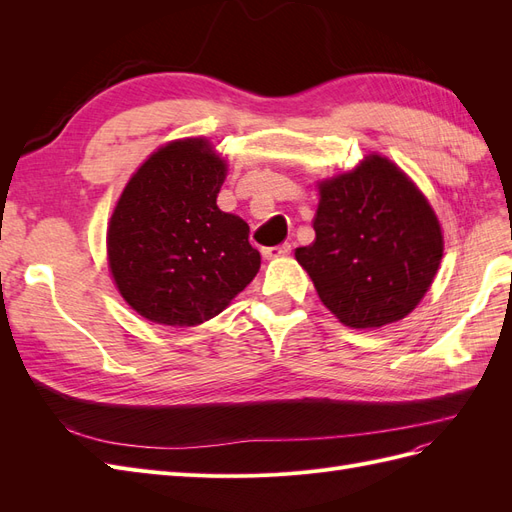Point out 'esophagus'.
<instances>
[{"label":"esophagus","instance_id":"1","mask_svg":"<svg viewBox=\"0 0 512 512\" xmlns=\"http://www.w3.org/2000/svg\"><path fill=\"white\" fill-rule=\"evenodd\" d=\"M292 245L290 243H284V245H273V247H262V256L265 258H280V256H286L290 254Z\"/></svg>","mask_w":512,"mask_h":512}]
</instances>
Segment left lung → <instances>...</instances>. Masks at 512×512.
Masks as SVG:
<instances>
[{"label":"left lung","mask_w":512,"mask_h":512,"mask_svg":"<svg viewBox=\"0 0 512 512\" xmlns=\"http://www.w3.org/2000/svg\"><path fill=\"white\" fill-rule=\"evenodd\" d=\"M316 241L297 247L320 301L352 329H378L408 316L442 260L436 213L406 173L369 156L320 183Z\"/></svg>","instance_id":"1"}]
</instances>
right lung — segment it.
<instances>
[{"mask_svg":"<svg viewBox=\"0 0 512 512\" xmlns=\"http://www.w3.org/2000/svg\"><path fill=\"white\" fill-rule=\"evenodd\" d=\"M226 164L205 138L162 149L128 181L108 224V265L143 318L196 327L237 297L260 269L250 226L215 205Z\"/></svg>","mask_w":512,"mask_h":512,"instance_id":"obj_1","label":"right lung"}]
</instances>
